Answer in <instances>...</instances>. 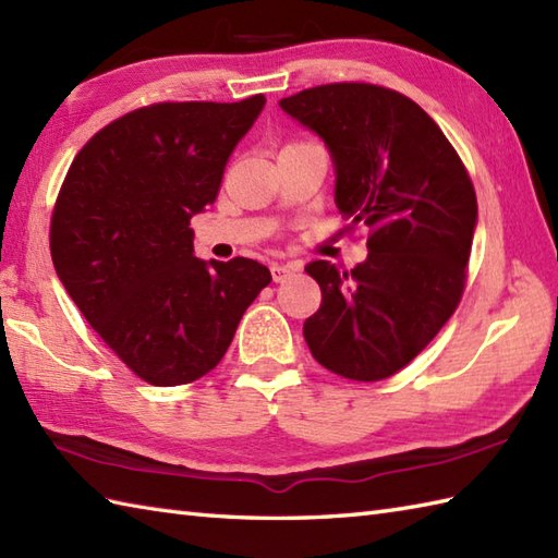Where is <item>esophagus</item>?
I'll use <instances>...</instances> for the list:
<instances>
[{
  "mask_svg": "<svg viewBox=\"0 0 558 558\" xmlns=\"http://www.w3.org/2000/svg\"><path fill=\"white\" fill-rule=\"evenodd\" d=\"M298 270V264H272L270 266V276L276 282H282L286 278H290L292 272Z\"/></svg>",
  "mask_w": 558,
  "mask_h": 558,
  "instance_id": "34e87169",
  "label": "esophagus"
}]
</instances>
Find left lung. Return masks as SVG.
<instances>
[{
    "label": "left lung",
    "instance_id": "8db88e82",
    "mask_svg": "<svg viewBox=\"0 0 558 558\" xmlns=\"http://www.w3.org/2000/svg\"><path fill=\"white\" fill-rule=\"evenodd\" d=\"M278 105L326 144L342 218L372 228L369 256L350 272L306 264L322 306L304 322V340L328 372L381 381L456 312L477 228L475 189L438 124L396 90L330 83Z\"/></svg>",
    "mask_w": 558,
    "mask_h": 558
}]
</instances>
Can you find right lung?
<instances>
[{"instance_id": "obj_1", "label": "right lung", "mask_w": 558, "mask_h": 558, "mask_svg": "<svg viewBox=\"0 0 558 558\" xmlns=\"http://www.w3.org/2000/svg\"><path fill=\"white\" fill-rule=\"evenodd\" d=\"M266 98L160 102L93 136L52 213L59 280L93 330L150 386L216 369L270 282L254 258L194 256L189 220L216 201L230 153Z\"/></svg>"}]
</instances>
